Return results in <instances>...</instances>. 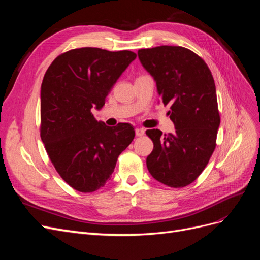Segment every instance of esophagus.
Segmentation results:
<instances>
[{
  "mask_svg": "<svg viewBox=\"0 0 260 260\" xmlns=\"http://www.w3.org/2000/svg\"><path fill=\"white\" fill-rule=\"evenodd\" d=\"M136 135H137L138 137H142V136L145 135V130L142 129V128H137V129H136Z\"/></svg>",
  "mask_w": 260,
  "mask_h": 260,
  "instance_id": "1",
  "label": "esophagus"
}]
</instances>
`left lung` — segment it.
Listing matches in <instances>:
<instances>
[{
  "mask_svg": "<svg viewBox=\"0 0 260 260\" xmlns=\"http://www.w3.org/2000/svg\"><path fill=\"white\" fill-rule=\"evenodd\" d=\"M142 66L156 81L157 93L176 132L146 130L154 143L146 166L154 179L183 187L198 179L215 151L220 115L216 85L206 62L182 46L161 45L138 51Z\"/></svg>",
  "mask_w": 260,
  "mask_h": 260,
  "instance_id": "1",
  "label": "left lung"
}]
</instances>
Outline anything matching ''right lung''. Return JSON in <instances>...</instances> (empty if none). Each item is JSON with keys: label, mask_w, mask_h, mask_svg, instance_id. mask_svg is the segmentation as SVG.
Returning a JSON list of instances; mask_svg holds the SVG:
<instances>
[{"label": "right lung", "mask_w": 260, "mask_h": 260, "mask_svg": "<svg viewBox=\"0 0 260 260\" xmlns=\"http://www.w3.org/2000/svg\"><path fill=\"white\" fill-rule=\"evenodd\" d=\"M137 54L81 48L53 60L41 85L40 136L55 169L75 190L91 193L111 180L118 156L136 136L130 123L108 127L93 109Z\"/></svg>", "instance_id": "obj_1"}]
</instances>
